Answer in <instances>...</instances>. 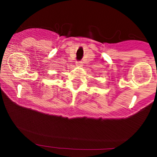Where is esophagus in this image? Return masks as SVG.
<instances>
[{"instance_id":"obj_1","label":"esophagus","mask_w":157,"mask_h":157,"mask_svg":"<svg viewBox=\"0 0 157 157\" xmlns=\"http://www.w3.org/2000/svg\"><path fill=\"white\" fill-rule=\"evenodd\" d=\"M77 66H78V67H82V66H83V64H82V62H77Z\"/></svg>"}]
</instances>
